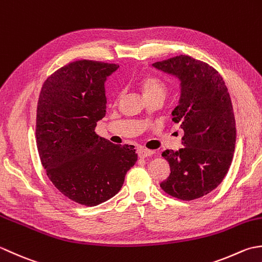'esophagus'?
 <instances>
[{
  "label": "esophagus",
  "mask_w": 262,
  "mask_h": 262,
  "mask_svg": "<svg viewBox=\"0 0 262 262\" xmlns=\"http://www.w3.org/2000/svg\"><path fill=\"white\" fill-rule=\"evenodd\" d=\"M138 156L139 157H141V158H145V157H148V156H150V155H152L154 154V151L152 150H149V149H146V148H142V147H140V148H138Z\"/></svg>",
  "instance_id": "esophagus-1"
}]
</instances>
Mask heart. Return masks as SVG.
Returning <instances> with one entry per match:
<instances>
[{"label": "heart", "mask_w": 262, "mask_h": 262, "mask_svg": "<svg viewBox=\"0 0 262 262\" xmlns=\"http://www.w3.org/2000/svg\"><path fill=\"white\" fill-rule=\"evenodd\" d=\"M139 86H140L143 95L146 96V98L151 97L155 95H164L166 92V86L162 81L161 79L154 76H143L139 80ZM122 93L120 92L117 94V99L121 98Z\"/></svg>", "instance_id": "heart-1"}]
</instances>
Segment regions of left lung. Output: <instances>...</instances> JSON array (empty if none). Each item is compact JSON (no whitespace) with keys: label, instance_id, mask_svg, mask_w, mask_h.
I'll return each instance as SVG.
<instances>
[{"label":"left lung","instance_id":"left-lung-1","mask_svg":"<svg viewBox=\"0 0 262 262\" xmlns=\"http://www.w3.org/2000/svg\"><path fill=\"white\" fill-rule=\"evenodd\" d=\"M152 66L180 79L181 97L172 120L184 131V148L162 154L170 173L161 188L180 200L201 198L222 183L235 150V117L227 87L217 70L188 55Z\"/></svg>","mask_w":262,"mask_h":262}]
</instances>
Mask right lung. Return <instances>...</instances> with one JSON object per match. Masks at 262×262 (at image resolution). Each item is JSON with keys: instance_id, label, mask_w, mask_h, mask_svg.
I'll return each mask as SVG.
<instances>
[{"instance_id": "add662e5", "label": "right lung", "mask_w": 262, "mask_h": 262, "mask_svg": "<svg viewBox=\"0 0 262 262\" xmlns=\"http://www.w3.org/2000/svg\"><path fill=\"white\" fill-rule=\"evenodd\" d=\"M117 64L79 60L58 69L42 84L36 116L41 165L55 188L79 205L93 207L122 188L136 164V149L96 135L106 114L105 80Z\"/></svg>"}]
</instances>
